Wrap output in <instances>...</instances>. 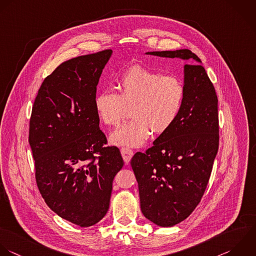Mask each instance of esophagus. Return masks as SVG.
<instances>
[{
    "mask_svg": "<svg viewBox=\"0 0 256 256\" xmlns=\"http://www.w3.org/2000/svg\"><path fill=\"white\" fill-rule=\"evenodd\" d=\"M120 154H122V158L126 162V164L130 162V160H132V158L134 156V152L128 148H120Z\"/></svg>",
    "mask_w": 256,
    "mask_h": 256,
    "instance_id": "34e87169",
    "label": "esophagus"
}]
</instances>
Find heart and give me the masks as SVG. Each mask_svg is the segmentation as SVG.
<instances>
[{
    "mask_svg": "<svg viewBox=\"0 0 256 256\" xmlns=\"http://www.w3.org/2000/svg\"><path fill=\"white\" fill-rule=\"evenodd\" d=\"M118 86L100 90L94 100L96 110L108 126H118L126 116V106H132L134 118L110 134L116 146L138 148L150 138L152 130L162 134L168 130L180 110L184 86L172 76L142 66H134L122 74Z\"/></svg>",
    "mask_w": 256,
    "mask_h": 256,
    "instance_id": "1",
    "label": "heart"
}]
</instances>
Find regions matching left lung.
I'll return each mask as SVG.
<instances>
[{
  "mask_svg": "<svg viewBox=\"0 0 256 256\" xmlns=\"http://www.w3.org/2000/svg\"><path fill=\"white\" fill-rule=\"evenodd\" d=\"M184 64V98L178 116L130 164L138 184L140 210L154 224L174 226L188 218L208 186L218 150V96L200 58L188 48L148 52Z\"/></svg>",
  "mask_w": 256,
  "mask_h": 256,
  "instance_id": "1",
  "label": "left lung"
}]
</instances>
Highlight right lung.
<instances>
[{"label":"right lung","mask_w":256,"mask_h":256,"mask_svg":"<svg viewBox=\"0 0 256 256\" xmlns=\"http://www.w3.org/2000/svg\"><path fill=\"white\" fill-rule=\"evenodd\" d=\"M112 54L106 50L60 64L44 80L30 120L38 190L54 212L80 228L106 214L114 178L124 166L120 150L104 146L94 108Z\"/></svg>","instance_id":"add662e5"}]
</instances>
